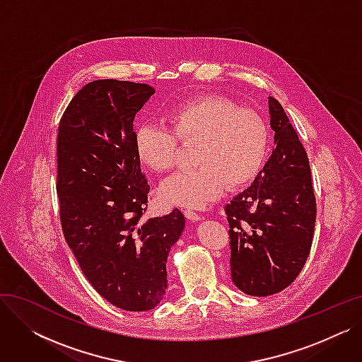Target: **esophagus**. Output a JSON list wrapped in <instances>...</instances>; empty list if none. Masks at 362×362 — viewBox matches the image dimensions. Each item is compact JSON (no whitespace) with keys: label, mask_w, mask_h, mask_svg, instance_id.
Listing matches in <instances>:
<instances>
[{"label":"esophagus","mask_w":362,"mask_h":362,"mask_svg":"<svg viewBox=\"0 0 362 362\" xmlns=\"http://www.w3.org/2000/svg\"><path fill=\"white\" fill-rule=\"evenodd\" d=\"M185 216L187 220L191 221H199L201 220V216L198 213H195L194 210H185Z\"/></svg>","instance_id":"34e87169"}]
</instances>
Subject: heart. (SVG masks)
<instances>
[{
	"mask_svg": "<svg viewBox=\"0 0 362 362\" xmlns=\"http://www.w3.org/2000/svg\"><path fill=\"white\" fill-rule=\"evenodd\" d=\"M167 122L173 132L145 123L135 133L136 156L154 173H165L175 165L177 139L198 145L194 152L197 168L161 183L160 197L167 204L204 208L218 199L227 186L238 189L251 183L267 158L270 136L265 122L218 95L177 104L167 112Z\"/></svg>",
	"mask_w": 362,
	"mask_h": 362,
	"instance_id": "b5f03b06",
	"label": "heart"
}]
</instances>
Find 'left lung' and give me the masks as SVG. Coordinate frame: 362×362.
<instances>
[{
    "mask_svg": "<svg viewBox=\"0 0 362 362\" xmlns=\"http://www.w3.org/2000/svg\"><path fill=\"white\" fill-rule=\"evenodd\" d=\"M269 112L273 154L252 185L226 205L232 280L251 296L274 295L296 279L310 255L317 214L307 152L273 97Z\"/></svg>",
    "mask_w": 362,
    "mask_h": 362,
    "instance_id": "obj_1",
    "label": "left lung"
}]
</instances>
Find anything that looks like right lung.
Listing matches in <instances>:
<instances>
[{
    "label": "right lung",
    "mask_w": 362,
    "mask_h": 362,
    "mask_svg": "<svg viewBox=\"0 0 362 362\" xmlns=\"http://www.w3.org/2000/svg\"><path fill=\"white\" fill-rule=\"evenodd\" d=\"M154 93L145 83L89 82L64 111L57 139L64 238L93 289L124 311H148L161 302L167 257L185 229L177 208L142 217L149 185L133 120Z\"/></svg>",
    "instance_id": "1"
}]
</instances>
